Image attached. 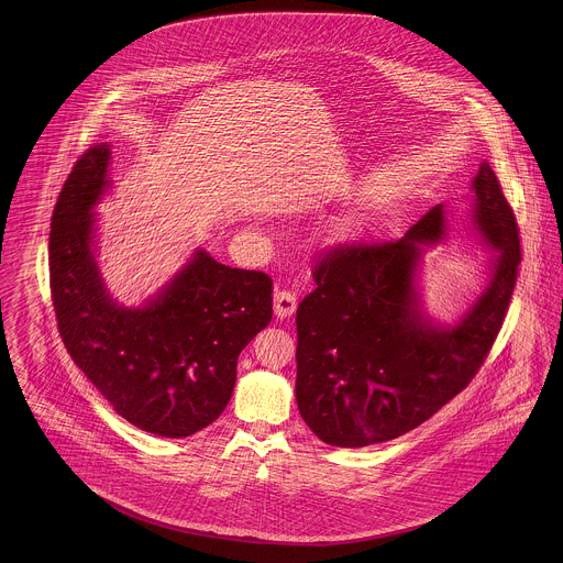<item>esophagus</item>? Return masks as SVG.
<instances>
[{
	"instance_id": "obj_1",
	"label": "esophagus",
	"mask_w": 563,
	"mask_h": 563,
	"mask_svg": "<svg viewBox=\"0 0 563 563\" xmlns=\"http://www.w3.org/2000/svg\"><path fill=\"white\" fill-rule=\"evenodd\" d=\"M297 308V297L287 289H278L274 294V312L278 319H287L291 317Z\"/></svg>"
}]
</instances>
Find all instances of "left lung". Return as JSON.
<instances>
[{
  "label": "left lung",
  "instance_id": "8db88e82",
  "mask_svg": "<svg viewBox=\"0 0 563 563\" xmlns=\"http://www.w3.org/2000/svg\"><path fill=\"white\" fill-rule=\"evenodd\" d=\"M471 188V225L494 255L482 294L457 321L432 319L418 283L427 249L448 239L443 205L399 241L338 246L317 262V289L295 319V399L324 443L367 448L397 439L479 372L507 317L521 249L515 214L487 162Z\"/></svg>",
  "mask_w": 563,
  "mask_h": 563
}]
</instances>
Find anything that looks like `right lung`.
Here are the masks:
<instances>
[{"mask_svg": "<svg viewBox=\"0 0 563 563\" xmlns=\"http://www.w3.org/2000/svg\"><path fill=\"white\" fill-rule=\"evenodd\" d=\"M111 145H92L58 194L51 291L74 363L136 429L181 439L230 402L242 349L272 321V280L196 249L143 306H120L97 262L95 207L111 189Z\"/></svg>", "mask_w": 563, "mask_h": 563, "instance_id": "add662e5", "label": "right lung"}]
</instances>
